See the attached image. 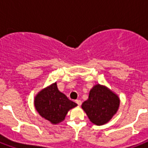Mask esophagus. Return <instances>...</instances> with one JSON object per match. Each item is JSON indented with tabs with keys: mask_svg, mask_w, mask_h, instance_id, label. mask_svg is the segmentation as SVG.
Wrapping results in <instances>:
<instances>
[{
	"mask_svg": "<svg viewBox=\"0 0 148 148\" xmlns=\"http://www.w3.org/2000/svg\"><path fill=\"white\" fill-rule=\"evenodd\" d=\"M75 102H76V104H78V106L82 105V101L81 100H75Z\"/></svg>",
	"mask_w": 148,
	"mask_h": 148,
	"instance_id": "obj_1",
	"label": "esophagus"
}]
</instances>
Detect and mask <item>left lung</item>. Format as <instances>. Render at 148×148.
Returning a JSON list of instances; mask_svg holds the SVG:
<instances>
[{"label": "left lung", "instance_id": "obj_1", "mask_svg": "<svg viewBox=\"0 0 148 148\" xmlns=\"http://www.w3.org/2000/svg\"><path fill=\"white\" fill-rule=\"evenodd\" d=\"M120 99L110 89L101 84H95L90 90L87 100L84 101L82 109L92 124L103 125L117 113Z\"/></svg>", "mask_w": 148, "mask_h": 148}]
</instances>
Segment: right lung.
Masks as SVG:
<instances>
[{"instance_id":"add662e5","label":"right lung","mask_w":148,"mask_h":148,"mask_svg":"<svg viewBox=\"0 0 148 148\" xmlns=\"http://www.w3.org/2000/svg\"><path fill=\"white\" fill-rule=\"evenodd\" d=\"M34 105L41 117L53 125H57L64 120L68 111L75 108L77 104L60 92L55 82L36 94Z\"/></svg>"}]
</instances>
